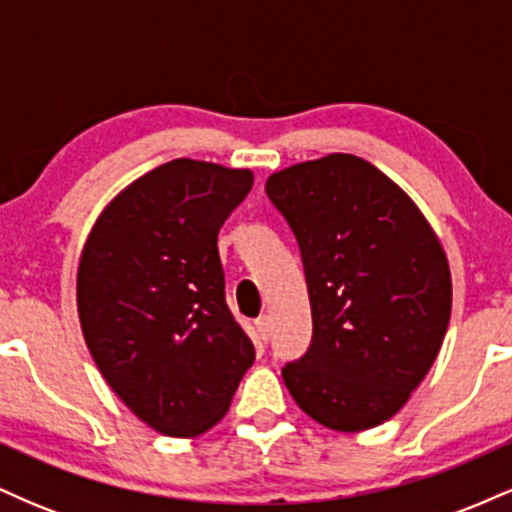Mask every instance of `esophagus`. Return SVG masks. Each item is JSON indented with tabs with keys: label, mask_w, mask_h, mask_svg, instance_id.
<instances>
[{
	"label": "esophagus",
	"mask_w": 512,
	"mask_h": 512,
	"mask_svg": "<svg viewBox=\"0 0 512 512\" xmlns=\"http://www.w3.org/2000/svg\"><path fill=\"white\" fill-rule=\"evenodd\" d=\"M255 330H257V337H260L262 342H269V337H272V322H269L267 315L257 317V320H255Z\"/></svg>",
	"instance_id": "obj_1"
}]
</instances>
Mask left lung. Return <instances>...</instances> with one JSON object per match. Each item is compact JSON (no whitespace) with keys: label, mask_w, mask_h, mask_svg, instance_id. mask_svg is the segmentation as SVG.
Wrapping results in <instances>:
<instances>
[{"label":"left lung","mask_w":512,"mask_h":512,"mask_svg":"<svg viewBox=\"0 0 512 512\" xmlns=\"http://www.w3.org/2000/svg\"><path fill=\"white\" fill-rule=\"evenodd\" d=\"M298 240L313 342L281 375L332 431L380 426L407 404L448 332L452 281L431 223L397 182L351 154L269 175Z\"/></svg>","instance_id":"left-lung-1"}]
</instances>
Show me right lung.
Instances as JSON below:
<instances>
[{"label":"right lung","instance_id":"add662e5","mask_svg":"<svg viewBox=\"0 0 512 512\" xmlns=\"http://www.w3.org/2000/svg\"><path fill=\"white\" fill-rule=\"evenodd\" d=\"M248 168L175 158L134 180L88 233L81 332L105 383L146 426L192 438L226 416L255 346L226 305L219 231Z\"/></svg>","mask_w":512,"mask_h":512}]
</instances>
